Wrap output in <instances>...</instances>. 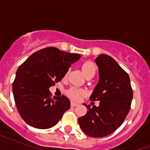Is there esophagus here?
I'll use <instances>...</instances> for the list:
<instances>
[{"label":"esophagus","instance_id":"esophagus-1","mask_svg":"<svg viewBox=\"0 0 150 150\" xmlns=\"http://www.w3.org/2000/svg\"><path fill=\"white\" fill-rule=\"evenodd\" d=\"M78 105H79V103H78L73 102V101H71V107H76V106H78Z\"/></svg>","mask_w":150,"mask_h":150}]
</instances>
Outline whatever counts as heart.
<instances>
[{
    "instance_id": "heart-1",
    "label": "heart",
    "mask_w": 150,
    "mask_h": 150,
    "mask_svg": "<svg viewBox=\"0 0 150 150\" xmlns=\"http://www.w3.org/2000/svg\"><path fill=\"white\" fill-rule=\"evenodd\" d=\"M82 69L86 76L94 75L95 73H96V66L92 61H85L84 63L82 64ZM66 93H67L69 97L75 100H79L81 96L85 93L84 90L78 89V88H75V87H71L70 89H68Z\"/></svg>"
}]
</instances>
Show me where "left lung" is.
Wrapping results in <instances>:
<instances>
[{
    "mask_svg": "<svg viewBox=\"0 0 150 150\" xmlns=\"http://www.w3.org/2000/svg\"><path fill=\"white\" fill-rule=\"evenodd\" d=\"M100 79L90 100L100 101V106L84 105L89 110L79 118V125L87 135L105 137L116 131L130 110L133 91L128 73L107 54L95 60Z\"/></svg>",
    "mask_w": 150,
    "mask_h": 150,
    "instance_id": "1",
    "label": "left lung"
}]
</instances>
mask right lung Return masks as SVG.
I'll use <instances>...</instances> for the list:
<instances>
[{
	"label": "right lung",
	"mask_w": 150,
	"mask_h": 150,
	"mask_svg": "<svg viewBox=\"0 0 150 150\" xmlns=\"http://www.w3.org/2000/svg\"><path fill=\"white\" fill-rule=\"evenodd\" d=\"M81 55L47 47L35 52L18 67L12 85L15 105L29 125L40 129L54 126L70 108L65 96L51 98L49 88L60 82Z\"/></svg>",
	"instance_id": "1"
}]
</instances>
